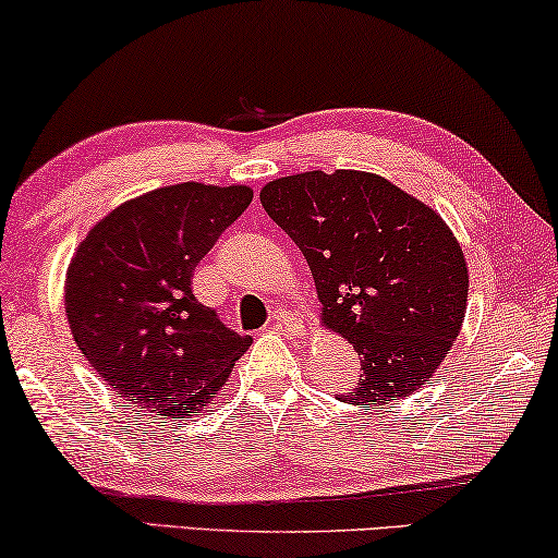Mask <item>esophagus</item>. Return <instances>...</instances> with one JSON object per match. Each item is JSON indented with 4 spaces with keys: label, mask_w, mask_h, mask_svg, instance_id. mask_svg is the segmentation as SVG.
Returning a JSON list of instances; mask_svg holds the SVG:
<instances>
[{
    "label": "esophagus",
    "mask_w": 558,
    "mask_h": 558,
    "mask_svg": "<svg viewBox=\"0 0 558 558\" xmlns=\"http://www.w3.org/2000/svg\"><path fill=\"white\" fill-rule=\"evenodd\" d=\"M272 328L288 332V336H303L305 330L303 320L295 318L290 311H276V315H272Z\"/></svg>",
    "instance_id": "34e87169"
}]
</instances>
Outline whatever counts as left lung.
Returning a JSON list of instances; mask_svg holds the SVG:
<instances>
[{"label":"left lung","mask_w":558,"mask_h":558,"mask_svg":"<svg viewBox=\"0 0 558 558\" xmlns=\"http://www.w3.org/2000/svg\"><path fill=\"white\" fill-rule=\"evenodd\" d=\"M260 203L311 265L320 323L359 353L361 380L340 398L371 411L426 384L469 301V265L434 207L361 170L288 174Z\"/></svg>","instance_id":"8db88e82"}]
</instances>
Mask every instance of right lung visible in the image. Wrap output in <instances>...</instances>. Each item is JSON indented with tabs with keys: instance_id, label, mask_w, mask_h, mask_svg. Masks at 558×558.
<instances>
[{
	"instance_id": "obj_1",
	"label": "right lung",
	"mask_w": 558,
	"mask_h": 558,
	"mask_svg": "<svg viewBox=\"0 0 558 558\" xmlns=\"http://www.w3.org/2000/svg\"><path fill=\"white\" fill-rule=\"evenodd\" d=\"M251 199L247 185L180 182L114 207L77 245L66 323L99 378L137 409L203 413L251 348L193 295L197 263Z\"/></svg>"
}]
</instances>
